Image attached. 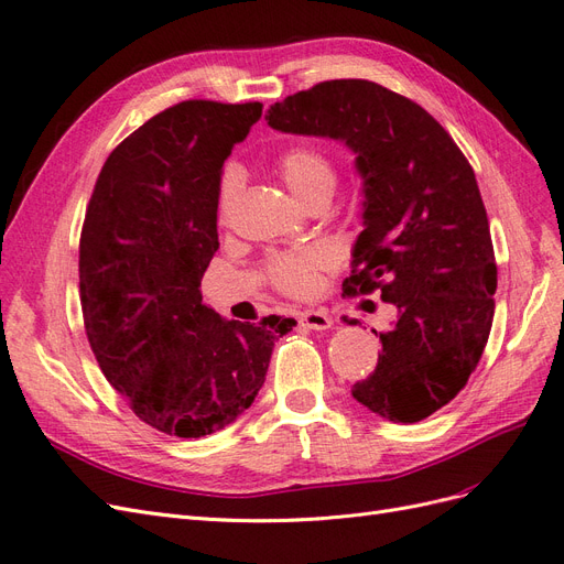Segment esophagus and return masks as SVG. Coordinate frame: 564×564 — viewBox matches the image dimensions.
<instances>
[{
	"instance_id": "34e87169",
	"label": "esophagus",
	"mask_w": 564,
	"mask_h": 564,
	"mask_svg": "<svg viewBox=\"0 0 564 564\" xmlns=\"http://www.w3.org/2000/svg\"><path fill=\"white\" fill-rule=\"evenodd\" d=\"M300 325L308 330H328L333 325V318L325 312H314V308H306V312H300Z\"/></svg>"
}]
</instances>
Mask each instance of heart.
<instances>
[{
	"label": "heart",
	"mask_w": 564,
	"mask_h": 564,
	"mask_svg": "<svg viewBox=\"0 0 564 564\" xmlns=\"http://www.w3.org/2000/svg\"><path fill=\"white\" fill-rule=\"evenodd\" d=\"M276 171L288 189L304 204L314 196L333 192L335 169L330 159L312 144H293L276 159ZM243 185V173L239 166L223 169L217 183V217L225 220L231 202ZM335 267V252L328 246H306L297 250L269 252L262 262V276L288 297H312L321 288L323 274Z\"/></svg>",
	"instance_id": "b5f03b06"
}]
</instances>
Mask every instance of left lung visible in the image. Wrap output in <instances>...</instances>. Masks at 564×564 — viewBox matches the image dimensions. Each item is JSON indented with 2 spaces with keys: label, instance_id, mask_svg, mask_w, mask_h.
<instances>
[{
  "label": "left lung",
  "instance_id": "left-lung-1",
  "mask_svg": "<svg viewBox=\"0 0 564 564\" xmlns=\"http://www.w3.org/2000/svg\"><path fill=\"white\" fill-rule=\"evenodd\" d=\"M267 121L356 152L366 229L341 290H379L398 321L351 393L391 422L426 420L466 387L492 330L497 262L474 169L422 105L368 79L321 82L271 105Z\"/></svg>",
  "mask_w": 564,
  "mask_h": 564
}]
</instances>
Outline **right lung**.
<instances>
[{
	"label": "right lung",
	"instance_id": "right-lung-1",
	"mask_svg": "<svg viewBox=\"0 0 564 564\" xmlns=\"http://www.w3.org/2000/svg\"><path fill=\"white\" fill-rule=\"evenodd\" d=\"M262 102L183 100L121 140L96 180L79 239L84 328L107 381L152 429L202 438L264 384L295 318L225 321L202 302L217 243L223 163Z\"/></svg>",
	"mask_w": 564,
	"mask_h": 564
}]
</instances>
